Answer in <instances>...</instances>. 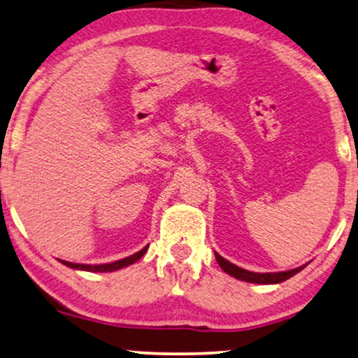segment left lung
I'll return each instance as SVG.
<instances>
[{
    "label": "left lung",
    "instance_id": "left-lung-1",
    "mask_svg": "<svg viewBox=\"0 0 358 358\" xmlns=\"http://www.w3.org/2000/svg\"><path fill=\"white\" fill-rule=\"evenodd\" d=\"M215 259H217V263L220 268H222L224 273L234 275L235 279L251 282V284H279V282L290 279L292 275H295L296 273H300V271L303 269V266H301V268L284 271V273H263L261 274V273H251V271L241 269V268H238V266L231 264L230 261L224 259L222 256L217 253H215Z\"/></svg>",
    "mask_w": 358,
    "mask_h": 358
}]
</instances>
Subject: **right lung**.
<instances>
[{"label": "right lung", "mask_w": 358, "mask_h": 358, "mask_svg": "<svg viewBox=\"0 0 358 358\" xmlns=\"http://www.w3.org/2000/svg\"><path fill=\"white\" fill-rule=\"evenodd\" d=\"M145 251H148V246H144L143 250L138 251V253L128 256V258H123L120 261H115V263H108V264H76V263H69V261H63L59 259V263H63L64 266H68V268H73V269H80V271H89V273H112V271H117V269H122V268H127V266L136 263V261L143 258L145 255Z\"/></svg>", "instance_id": "right-lung-1"}]
</instances>
